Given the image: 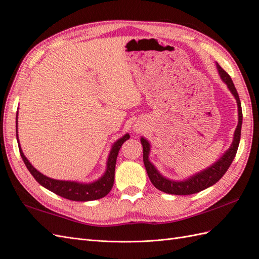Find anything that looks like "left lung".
<instances>
[{
    "instance_id": "obj_1",
    "label": "left lung",
    "mask_w": 259,
    "mask_h": 259,
    "mask_svg": "<svg viewBox=\"0 0 259 259\" xmlns=\"http://www.w3.org/2000/svg\"><path fill=\"white\" fill-rule=\"evenodd\" d=\"M216 67L218 70L219 76L221 80L227 84L228 89L230 90L232 95L234 97L236 104H238V114H239V122L236 125L234 135H233V141L230 147L225 152V154L221 156L216 162L209 167H207L204 170L194 174L193 176H190L189 178L184 180H171L168 179L166 177L162 176L152 162L150 161V151H151V144L145 138H141V144L143 146V161L146 169L147 176L153 183V186L158 189L159 191L165 192L168 194H175V195H190L201 192L205 189H207L213 186L216 182H218L226 171L232 164V161L235 157L236 151H238L240 138H241V128H242V107H241V101L239 98V94L236 92V89L233 84V81L231 77L220 67L219 64L216 63Z\"/></svg>"
}]
</instances>
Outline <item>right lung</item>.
Segmentation results:
<instances>
[{
	"mask_svg": "<svg viewBox=\"0 0 259 259\" xmlns=\"http://www.w3.org/2000/svg\"><path fill=\"white\" fill-rule=\"evenodd\" d=\"M18 112L16 115V138L18 142V147L20 152V156L23 158L26 167L30 174L33 176V178L38 181L42 187L50 190L53 193L60 195L64 198L70 199V201H77V202H88V201H94V199H99L104 197L109 193L114 186V179H115V167H116V160L118 156V152H119L121 145L123 142L127 141L130 138L129 134H125L120 139H118L116 142L112 145V149L108 154V158L106 161V169L105 172L101 178L95 180L90 183L85 182H78V181H66V180H56L52 179L50 177L44 176L40 171L30 164V161L27 159L25 154L21 150L19 140H18Z\"/></svg>",
	"mask_w": 259,
	"mask_h": 259,
	"instance_id": "right-lung-1",
	"label": "right lung"
}]
</instances>
